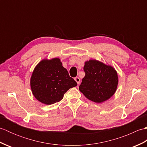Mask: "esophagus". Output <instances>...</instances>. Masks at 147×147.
Listing matches in <instances>:
<instances>
[{"mask_svg": "<svg viewBox=\"0 0 147 147\" xmlns=\"http://www.w3.org/2000/svg\"><path fill=\"white\" fill-rule=\"evenodd\" d=\"M74 80L76 81V83H78V84H80V79L78 77H76L75 78H74Z\"/></svg>", "mask_w": 147, "mask_h": 147, "instance_id": "obj_1", "label": "esophagus"}]
</instances>
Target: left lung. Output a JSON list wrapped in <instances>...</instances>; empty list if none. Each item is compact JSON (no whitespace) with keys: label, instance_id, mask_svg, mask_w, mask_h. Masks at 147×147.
Segmentation results:
<instances>
[{"label":"left lung","instance_id":"8db88e82","mask_svg":"<svg viewBox=\"0 0 147 147\" xmlns=\"http://www.w3.org/2000/svg\"><path fill=\"white\" fill-rule=\"evenodd\" d=\"M85 76L79 86L80 91L86 97L96 103L107 100L116 91L118 76L111 65L96 60L85 62Z\"/></svg>","mask_w":147,"mask_h":147}]
</instances>
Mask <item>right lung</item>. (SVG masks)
<instances>
[{
  "label": "right lung",
  "instance_id": "1",
  "mask_svg": "<svg viewBox=\"0 0 147 147\" xmlns=\"http://www.w3.org/2000/svg\"><path fill=\"white\" fill-rule=\"evenodd\" d=\"M34 96L40 102L51 105L63 98L67 90L77 83L69 75L59 58L43 59L37 64L30 79Z\"/></svg>",
  "mask_w": 147,
  "mask_h": 147
}]
</instances>
